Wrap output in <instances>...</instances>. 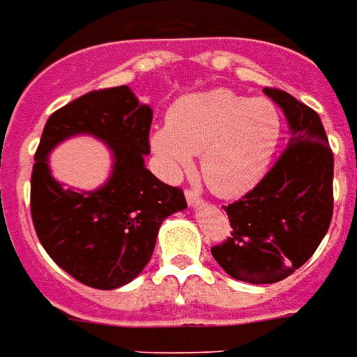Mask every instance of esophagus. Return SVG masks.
<instances>
[{"instance_id": "1", "label": "esophagus", "mask_w": 357, "mask_h": 357, "mask_svg": "<svg viewBox=\"0 0 357 357\" xmlns=\"http://www.w3.org/2000/svg\"><path fill=\"white\" fill-rule=\"evenodd\" d=\"M184 195H186V202H188V206H190V208L199 206V204L202 202V199L199 197V193L192 192V190H186V193H184Z\"/></svg>"}]
</instances>
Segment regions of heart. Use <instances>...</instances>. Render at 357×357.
Returning <instances> with one entry per match:
<instances>
[{"label": "heart", "mask_w": 357, "mask_h": 357, "mask_svg": "<svg viewBox=\"0 0 357 357\" xmlns=\"http://www.w3.org/2000/svg\"><path fill=\"white\" fill-rule=\"evenodd\" d=\"M282 116L273 101L227 90L184 96L169 108L167 125L151 134V149L169 178L193 167L201 155L208 188L238 199L267 175L282 138Z\"/></svg>", "instance_id": "b5f03b06"}]
</instances>
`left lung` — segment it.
Listing matches in <instances>:
<instances>
[{"mask_svg": "<svg viewBox=\"0 0 357 357\" xmlns=\"http://www.w3.org/2000/svg\"><path fill=\"white\" fill-rule=\"evenodd\" d=\"M264 92L282 108L291 136L258 186L225 206L232 238L212 247L228 275L249 284H275L306 264L333 210V155L319 114L287 92Z\"/></svg>", "mask_w": 357, "mask_h": 357, "instance_id": "1", "label": "left lung"}]
</instances>
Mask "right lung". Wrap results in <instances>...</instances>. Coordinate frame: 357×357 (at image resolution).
Wrapping results in <instances>:
<instances>
[{"label":"right lung","mask_w":357,"mask_h":357,"mask_svg":"<svg viewBox=\"0 0 357 357\" xmlns=\"http://www.w3.org/2000/svg\"><path fill=\"white\" fill-rule=\"evenodd\" d=\"M153 108L129 86L90 92L47 119L34 155L31 215L45 252L61 269L96 289L132 282L149 264L162 221L186 210L178 188L158 181L147 167ZM86 133L107 145L113 171L86 192L66 188L50 175V151Z\"/></svg>","instance_id":"1"}]
</instances>
